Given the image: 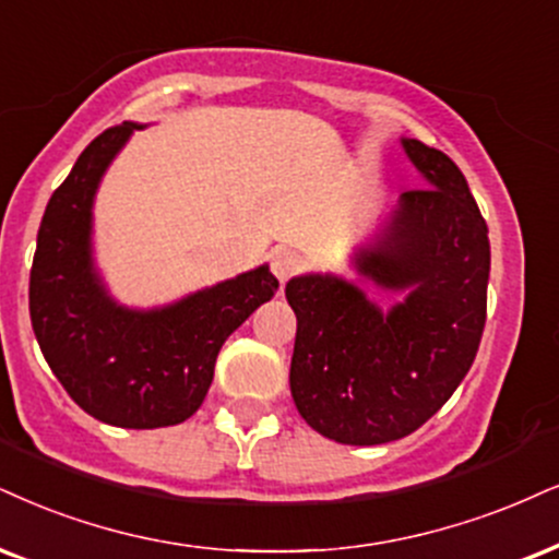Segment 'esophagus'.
<instances>
[{
  "instance_id": "obj_1",
  "label": "esophagus",
  "mask_w": 559,
  "mask_h": 559,
  "mask_svg": "<svg viewBox=\"0 0 559 559\" xmlns=\"http://www.w3.org/2000/svg\"><path fill=\"white\" fill-rule=\"evenodd\" d=\"M302 269V257L293 248H277L272 253V274L280 282H287L290 277H295Z\"/></svg>"
}]
</instances>
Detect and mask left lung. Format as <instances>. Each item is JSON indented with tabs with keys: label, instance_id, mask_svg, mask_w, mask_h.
Returning a JSON list of instances; mask_svg holds the SVG:
<instances>
[{
	"label": "left lung",
	"instance_id": "obj_1",
	"mask_svg": "<svg viewBox=\"0 0 559 559\" xmlns=\"http://www.w3.org/2000/svg\"><path fill=\"white\" fill-rule=\"evenodd\" d=\"M406 155L427 178L402 194L389 233L360 269L409 298L383 316L336 277H298L285 298L298 319L295 406L321 436L378 445L423 427L477 357L487 321L490 238L459 165L419 140Z\"/></svg>",
	"mask_w": 559,
	"mask_h": 559
}]
</instances>
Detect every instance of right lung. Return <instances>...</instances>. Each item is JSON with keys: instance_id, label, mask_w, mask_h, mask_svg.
<instances>
[{"instance_id": "1", "label": "right lung", "mask_w": 559, "mask_h": 559, "mask_svg": "<svg viewBox=\"0 0 559 559\" xmlns=\"http://www.w3.org/2000/svg\"><path fill=\"white\" fill-rule=\"evenodd\" d=\"M132 129L116 123L95 136L48 199L27 295L40 353L67 394L100 423L153 430L202 406L223 342L280 282L259 266L153 313L106 298L90 264V204Z\"/></svg>"}]
</instances>
